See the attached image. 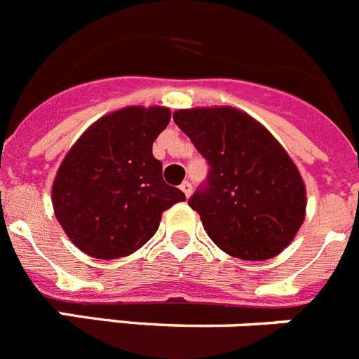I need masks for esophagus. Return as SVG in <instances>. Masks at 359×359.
<instances>
[{"mask_svg": "<svg viewBox=\"0 0 359 359\" xmlns=\"http://www.w3.org/2000/svg\"><path fill=\"white\" fill-rule=\"evenodd\" d=\"M180 189H182L184 195H186L187 198H189V196H191V193H193V186H191V182H189V180H184V182L180 184Z\"/></svg>", "mask_w": 359, "mask_h": 359, "instance_id": "34e87169", "label": "esophagus"}]
</instances>
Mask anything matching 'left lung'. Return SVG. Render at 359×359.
<instances>
[{
	"label": "left lung",
	"mask_w": 359,
	"mask_h": 359,
	"mask_svg": "<svg viewBox=\"0 0 359 359\" xmlns=\"http://www.w3.org/2000/svg\"><path fill=\"white\" fill-rule=\"evenodd\" d=\"M173 121L208 161L187 200L229 256L264 261L288 247L306 215V187L279 141L234 107L182 109Z\"/></svg>",
	"instance_id": "1"
}]
</instances>
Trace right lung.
<instances>
[{"mask_svg": "<svg viewBox=\"0 0 359 359\" xmlns=\"http://www.w3.org/2000/svg\"><path fill=\"white\" fill-rule=\"evenodd\" d=\"M166 107H125L100 118L79 137L51 187L59 224L75 247L96 259H118L143 247L161 216L186 196L163 180L151 144L170 123Z\"/></svg>", "mask_w": 359, "mask_h": 359, "instance_id": "add662e5", "label": "right lung"}]
</instances>
